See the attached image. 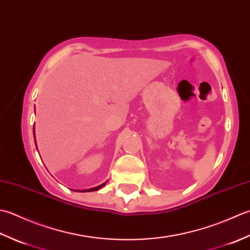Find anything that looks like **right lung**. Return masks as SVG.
<instances>
[{
	"label": "right lung",
	"instance_id": "right-lung-1",
	"mask_svg": "<svg viewBox=\"0 0 250 250\" xmlns=\"http://www.w3.org/2000/svg\"><path fill=\"white\" fill-rule=\"evenodd\" d=\"M105 183H106V181L105 182H104L103 185H100V186H98V187H96V188H93V189H88V190H83L82 192H91V191H97V190H99V189H101V188L103 187H104L105 186Z\"/></svg>",
	"mask_w": 250,
	"mask_h": 250
}]
</instances>
